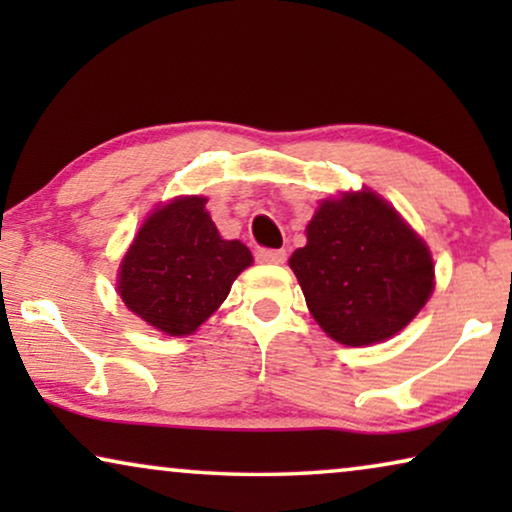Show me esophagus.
Returning a JSON list of instances; mask_svg holds the SVG:
<instances>
[{"label":"esophagus","mask_w":512,"mask_h":512,"mask_svg":"<svg viewBox=\"0 0 512 512\" xmlns=\"http://www.w3.org/2000/svg\"><path fill=\"white\" fill-rule=\"evenodd\" d=\"M256 261L258 263L282 265L286 261V251L284 249H258L256 251Z\"/></svg>","instance_id":"obj_1"}]
</instances>
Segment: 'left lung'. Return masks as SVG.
<instances>
[{"mask_svg": "<svg viewBox=\"0 0 512 512\" xmlns=\"http://www.w3.org/2000/svg\"><path fill=\"white\" fill-rule=\"evenodd\" d=\"M289 258L312 317L335 342L366 347L403 331L433 291L422 237L373 191L321 200Z\"/></svg>", "mask_w": 512, "mask_h": 512, "instance_id": "1", "label": "left lung"}]
</instances>
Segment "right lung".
<instances>
[{"instance_id":"add662e5","label":"right lung","mask_w":512,"mask_h":512,"mask_svg":"<svg viewBox=\"0 0 512 512\" xmlns=\"http://www.w3.org/2000/svg\"><path fill=\"white\" fill-rule=\"evenodd\" d=\"M205 205L207 198L184 195L158 207L118 270L125 307L174 338L198 331L254 261L240 240H223Z\"/></svg>"}]
</instances>
